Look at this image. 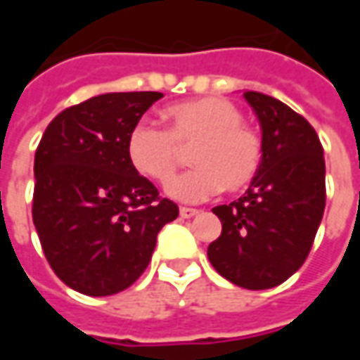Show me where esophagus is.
Wrapping results in <instances>:
<instances>
[{
  "label": "esophagus",
  "mask_w": 360,
  "mask_h": 360,
  "mask_svg": "<svg viewBox=\"0 0 360 360\" xmlns=\"http://www.w3.org/2000/svg\"><path fill=\"white\" fill-rule=\"evenodd\" d=\"M179 214H181V218H195V216H198V210H196V208H187V206H181Z\"/></svg>",
  "instance_id": "1"
}]
</instances>
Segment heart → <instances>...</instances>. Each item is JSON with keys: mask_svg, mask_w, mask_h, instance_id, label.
<instances>
[{"mask_svg": "<svg viewBox=\"0 0 360 360\" xmlns=\"http://www.w3.org/2000/svg\"><path fill=\"white\" fill-rule=\"evenodd\" d=\"M167 131L139 123L127 136V160L136 173L167 185L191 152L193 172L173 181L167 193L185 202L210 198L218 191L241 193L257 177L262 139L243 121L241 108L227 98L206 96L169 105Z\"/></svg>", "mask_w": 360, "mask_h": 360, "instance_id": "heart-1", "label": "heart"}]
</instances>
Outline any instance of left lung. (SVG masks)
<instances>
[{"instance_id": "8db88e82", "label": "left lung", "mask_w": 360, "mask_h": 360, "mask_svg": "<svg viewBox=\"0 0 360 360\" xmlns=\"http://www.w3.org/2000/svg\"><path fill=\"white\" fill-rule=\"evenodd\" d=\"M262 129V162L245 196L214 208L221 235L208 247L219 276L245 289L283 283L307 260L326 206L324 148L289 105L245 92Z\"/></svg>"}]
</instances>
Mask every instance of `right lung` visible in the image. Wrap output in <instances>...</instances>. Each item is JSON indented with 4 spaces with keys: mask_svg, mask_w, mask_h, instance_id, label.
<instances>
[{
    "mask_svg": "<svg viewBox=\"0 0 360 360\" xmlns=\"http://www.w3.org/2000/svg\"><path fill=\"white\" fill-rule=\"evenodd\" d=\"M160 92H110L53 117L34 156L32 221L65 285L108 297L146 270L177 204L127 160V136Z\"/></svg>",
    "mask_w": 360,
    "mask_h": 360,
    "instance_id": "obj_1",
    "label": "right lung"
}]
</instances>
